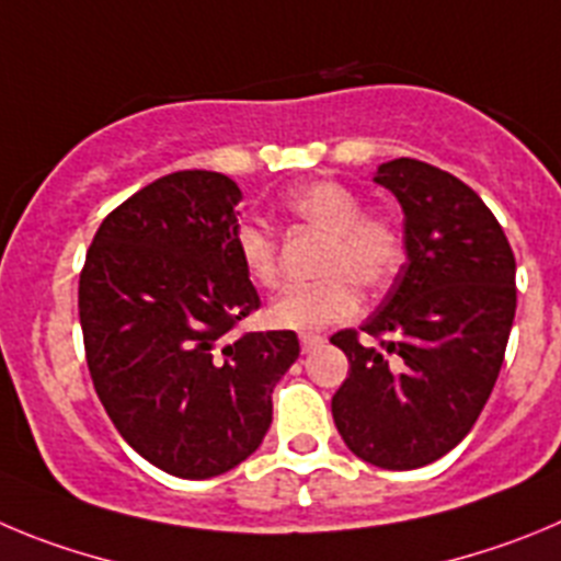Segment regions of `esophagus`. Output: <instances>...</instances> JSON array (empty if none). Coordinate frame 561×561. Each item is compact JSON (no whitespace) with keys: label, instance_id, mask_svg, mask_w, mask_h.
Returning a JSON list of instances; mask_svg holds the SVG:
<instances>
[{"label":"esophagus","instance_id":"34e87169","mask_svg":"<svg viewBox=\"0 0 561 561\" xmlns=\"http://www.w3.org/2000/svg\"><path fill=\"white\" fill-rule=\"evenodd\" d=\"M299 343H301V352H312L316 346H321V343H324V337L312 335V332H305V335L299 337Z\"/></svg>","mask_w":561,"mask_h":561}]
</instances>
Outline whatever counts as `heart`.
Returning <instances> with one entry per match:
<instances>
[{"mask_svg":"<svg viewBox=\"0 0 561 561\" xmlns=\"http://www.w3.org/2000/svg\"><path fill=\"white\" fill-rule=\"evenodd\" d=\"M293 220L324 231L318 260L324 279L290 285L271 301L268 321L279 330L316 332L350 321L360 312V287L382 290L405 262V231L391 215L366 211L360 195L341 181L318 179L293 186L285 195ZM240 268L251 282L274 287L279 279V243L265 226L243 220L231 234Z\"/></svg>","mask_w":561,"mask_h":561,"instance_id":"1","label":"heart"}]
</instances>
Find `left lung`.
Returning a JSON list of instances; mask_svg holds the SVG:
<instances>
[{
    "label": "left lung",
    "instance_id": "8db88e82",
    "mask_svg": "<svg viewBox=\"0 0 561 561\" xmlns=\"http://www.w3.org/2000/svg\"><path fill=\"white\" fill-rule=\"evenodd\" d=\"M405 211L408 262L360 330L330 337L350 357L332 419L352 453L416 469L450 453L501 375L517 310L514 254L472 186L416 159L380 164ZM378 346L360 344L359 332Z\"/></svg>",
    "mask_w": 561,
    "mask_h": 561
}]
</instances>
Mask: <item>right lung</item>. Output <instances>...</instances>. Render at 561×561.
I'll use <instances>...</instances> for the list:
<instances>
[{"instance_id":"1","label":"right lung","mask_w":561,"mask_h":561,"mask_svg":"<svg viewBox=\"0 0 561 561\" xmlns=\"http://www.w3.org/2000/svg\"><path fill=\"white\" fill-rule=\"evenodd\" d=\"M240 186L179 170L111 209L78 285L94 391L119 436L175 478L204 481L251 456L271 393L299 357L293 330L243 332L260 307L237 262Z\"/></svg>"}]
</instances>
